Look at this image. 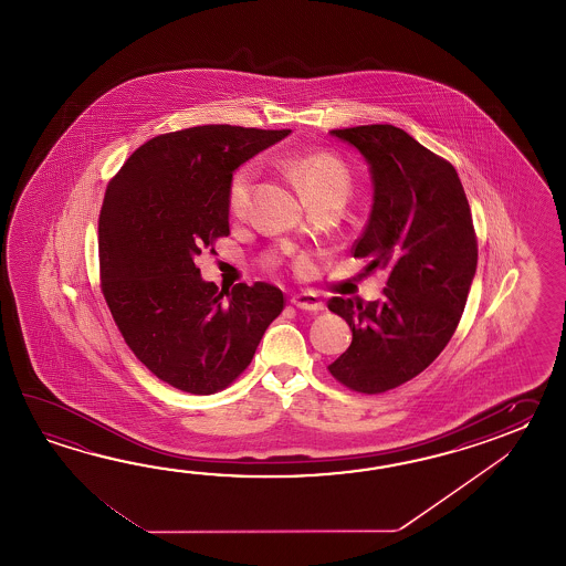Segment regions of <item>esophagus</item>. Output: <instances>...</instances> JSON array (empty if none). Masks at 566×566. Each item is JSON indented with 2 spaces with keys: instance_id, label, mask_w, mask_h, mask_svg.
<instances>
[{
  "instance_id": "esophagus-1",
  "label": "esophagus",
  "mask_w": 566,
  "mask_h": 566,
  "mask_svg": "<svg viewBox=\"0 0 566 566\" xmlns=\"http://www.w3.org/2000/svg\"><path fill=\"white\" fill-rule=\"evenodd\" d=\"M291 303L301 312L319 313L325 310L324 301L319 300L315 293H300L291 300Z\"/></svg>"
}]
</instances>
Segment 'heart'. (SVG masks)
I'll return each mask as SVG.
<instances>
[{
    "instance_id": "1",
    "label": "heart",
    "mask_w": 566,
    "mask_h": 566,
    "mask_svg": "<svg viewBox=\"0 0 566 566\" xmlns=\"http://www.w3.org/2000/svg\"><path fill=\"white\" fill-rule=\"evenodd\" d=\"M291 174L300 186L305 202L322 200V198H339L346 202L352 190L349 171L336 156L332 154H307L295 157L291 164ZM254 168L242 166L229 184V208L234 217H241L249 206L251 190H253Z\"/></svg>"
}]
</instances>
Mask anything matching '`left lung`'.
<instances>
[{"label":"left lung","instance_id":"obj_1","mask_svg":"<svg viewBox=\"0 0 566 566\" xmlns=\"http://www.w3.org/2000/svg\"><path fill=\"white\" fill-rule=\"evenodd\" d=\"M368 164L373 210L354 247L386 273L382 300L334 297L349 348L327 368L342 385L376 395L405 385L443 352L478 266L470 205L455 168L395 125L329 132Z\"/></svg>","mask_w":566,"mask_h":566}]
</instances>
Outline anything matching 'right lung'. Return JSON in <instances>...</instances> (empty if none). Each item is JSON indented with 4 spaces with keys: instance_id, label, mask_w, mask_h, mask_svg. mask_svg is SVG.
Listing matches in <instances>:
<instances>
[{
    "instance_id": "add662e5",
    "label": "right lung",
    "mask_w": 566,
    "mask_h": 566,
    "mask_svg": "<svg viewBox=\"0 0 566 566\" xmlns=\"http://www.w3.org/2000/svg\"><path fill=\"white\" fill-rule=\"evenodd\" d=\"M289 133L232 125L166 133L107 186L98 218L103 295L133 354L178 390L227 388L283 312L275 285L218 291L196 261L229 237L232 174Z\"/></svg>"
}]
</instances>
